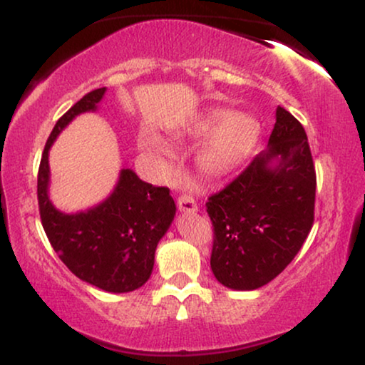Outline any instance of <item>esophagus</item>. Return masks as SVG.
<instances>
[{
  "instance_id": "34e87169",
  "label": "esophagus",
  "mask_w": 365,
  "mask_h": 365,
  "mask_svg": "<svg viewBox=\"0 0 365 365\" xmlns=\"http://www.w3.org/2000/svg\"><path fill=\"white\" fill-rule=\"evenodd\" d=\"M178 207H179V211H182V212L197 211V206H196V202H194V197L187 192H182L181 196L178 197Z\"/></svg>"
}]
</instances>
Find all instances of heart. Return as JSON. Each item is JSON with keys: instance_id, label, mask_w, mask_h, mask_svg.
Segmentation results:
<instances>
[{"instance_id": "obj_1", "label": "heart", "mask_w": 365, "mask_h": 365, "mask_svg": "<svg viewBox=\"0 0 365 365\" xmlns=\"http://www.w3.org/2000/svg\"><path fill=\"white\" fill-rule=\"evenodd\" d=\"M202 146L197 153V166L204 174L219 178L237 168L256 146L259 123L246 113H224L222 109H212L197 116L186 129V136L202 138ZM143 146L148 151L168 154L169 148L154 134H146Z\"/></svg>"}]
</instances>
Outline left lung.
<instances>
[{
  "label": "left lung",
  "mask_w": 365,
  "mask_h": 365,
  "mask_svg": "<svg viewBox=\"0 0 365 365\" xmlns=\"http://www.w3.org/2000/svg\"><path fill=\"white\" fill-rule=\"evenodd\" d=\"M274 158L276 167L270 164ZM316 169L307 134L279 106L269 149L209 196L211 269L222 286L252 291L296 257L314 224Z\"/></svg>",
  "instance_id": "1"
}]
</instances>
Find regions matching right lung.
<instances>
[{
    "label": "right lung",
    "mask_w": 365,
    "mask_h": 365,
    "mask_svg": "<svg viewBox=\"0 0 365 365\" xmlns=\"http://www.w3.org/2000/svg\"><path fill=\"white\" fill-rule=\"evenodd\" d=\"M106 88L94 89L58 119L38 169V206L44 232L74 276L108 292H131L151 276L154 252L176 214L164 186H153L123 169L114 192L88 212L63 214L48 197V151L59 131L79 113L93 111Z\"/></svg>",
    "instance_id": "1"
}]
</instances>
